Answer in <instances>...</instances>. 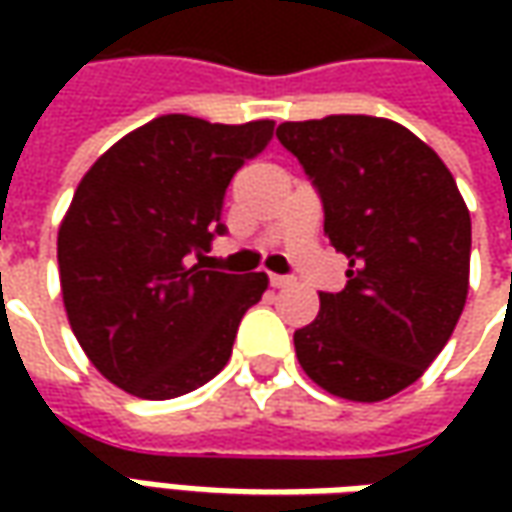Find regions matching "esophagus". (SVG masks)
<instances>
[{"instance_id": "34e87169", "label": "esophagus", "mask_w": 512, "mask_h": 512, "mask_svg": "<svg viewBox=\"0 0 512 512\" xmlns=\"http://www.w3.org/2000/svg\"><path fill=\"white\" fill-rule=\"evenodd\" d=\"M270 285H273V287H287V285H290V279H287V276H279V273H273V276H270Z\"/></svg>"}]
</instances>
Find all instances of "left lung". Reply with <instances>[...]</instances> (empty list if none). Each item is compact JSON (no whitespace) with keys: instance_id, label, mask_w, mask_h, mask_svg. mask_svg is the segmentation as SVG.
Listing matches in <instances>:
<instances>
[{"instance_id":"1","label":"left lung","mask_w":512,"mask_h":512,"mask_svg":"<svg viewBox=\"0 0 512 512\" xmlns=\"http://www.w3.org/2000/svg\"><path fill=\"white\" fill-rule=\"evenodd\" d=\"M279 142L325 205V236L350 259L293 333L307 376L350 402H382L442 353L470 285V210L416 133L379 116L285 122Z\"/></svg>"}]
</instances>
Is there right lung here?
<instances>
[{
    "label": "right lung",
    "mask_w": 512,
    "mask_h": 512,
    "mask_svg": "<svg viewBox=\"0 0 512 512\" xmlns=\"http://www.w3.org/2000/svg\"><path fill=\"white\" fill-rule=\"evenodd\" d=\"M270 139V119L168 113L122 136L76 187L56 239L62 299L93 367L130 396H185L230 359L267 276L205 270L202 250L225 233L233 173Z\"/></svg>",
    "instance_id": "add662e5"
}]
</instances>
